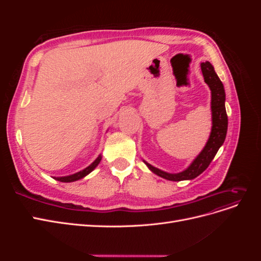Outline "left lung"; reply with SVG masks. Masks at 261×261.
I'll use <instances>...</instances> for the list:
<instances>
[{
    "label": "left lung",
    "mask_w": 261,
    "mask_h": 261,
    "mask_svg": "<svg viewBox=\"0 0 261 261\" xmlns=\"http://www.w3.org/2000/svg\"><path fill=\"white\" fill-rule=\"evenodd\" d=\"M201 72L204 83L208 85L211 90V132L200 153L197 155L193 162L188 165L184 171L178 173H168L153 165L149 164L144 160L148 169L158 176L163 177L169 180H186L193 179L200 175L206 170L213 158L217 154L220 147L223 145L226 132H227V115L225 110V91L222 82L220 81L215 68L210 64V62H203L200 64Z\"/></svg>",
    "instance_id": "1"
}]
</instances>
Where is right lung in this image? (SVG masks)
I'll use <instances>...</instances> for the list:
<instances>
[{
  "instance_id": "1",
  "label": "right lung",
  "mask_w": 261,
  "mask_h": 261,
  "mask_svg": "<svg viewBox=\"0 0 261 261\" xmlns=\"http://www.w3.org/2000/svg\"><path fill=\"white\" fill-rule=\"evenodd\" d=\"M102 159V155L99 154L97 156V159L94 160L90 165H88V167L85 168L84 170L77 172V173H74V174H70V175H67V176H58V177H53L54 179L57 180H60V181H63V183H70V181H75V180H78V179H82L84 178L85 176H87L89 174V173H91L94 169H96L98 167V164L100 163Z\"/></svg>"
}]
</instances>
